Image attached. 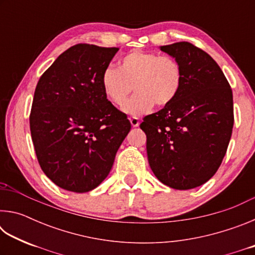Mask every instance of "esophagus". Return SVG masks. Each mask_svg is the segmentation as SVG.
I'll return each instance as SVG.
<instances>
[{"label": "esophagus", "mask_w": 255, "mask_h": 255, "mask_svg": "<svg viewBox=\"0 0 255 255\" xmlns=\"http://www.w3.org/2000/svg\"><path fill=\"white\" fill-rule=\"evenodd\" d=\"M129 120H130V124H131L132 127H138V126H139L140 120H139V118H138V117H130V118H129Z\"/></svg>", "instance_id": "esophagus-1"}]
</instances>
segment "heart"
<instances>
[{
  "label": "heart",
  "mask_w": 255,
  "mask_h": 255,
  "mask_svg": "<svg viewBox=\"0 0 255 255\" xmlns=\"http://www.w3.org/2000/svg\"><path fill=\"white\" fill-rule=\"evenodd\" d=\"M183 85L181 64L171 56L132 50L118 60V70L108 66L101 75V88L106 98L115 106H123L132 88L137 92L124 111L141 115L156 105L165 108L178 98Z\"/></svg>",
  "instance_id": "1"
}]
</instances>
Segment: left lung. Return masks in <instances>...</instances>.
<instances>
[{"instance_id":"8db88e82","label":"left lung","mask_w":255,"mask_h":255,"mask_svg":"<svg viewBox=\"0 0 255 255\" xmlns=\"http://www.w3.org/2000/svg\"><path fill=\"white\" fill-rule=\"evenodd\" d=\"M183 70L172 105L146 116L150 169L167 187L188 190L206 183L221 166L230 144L234 108L231 85L218 64L188 41L161 46Z\"/></svg>"}]
</instances>
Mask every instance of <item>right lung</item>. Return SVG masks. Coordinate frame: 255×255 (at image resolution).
<instances>
[{
  "instance_id": "add662e5",
  "label": "right lung",
  "mask_w": 255,
  "mask_h": 255,
  "mask_svg": "<svg viewBox=\"0 0 255 255\" xmlns=\"http://www.w3.org/2000/svg\"><path fill=\"white\" fill-rule=\"evenodd\" d=\"M119 48L77 44L40 76L30 112V131L44 173L72 192L105 180L131 125L106 98L101 75Z\"/></svg>"
}]
</instances>
